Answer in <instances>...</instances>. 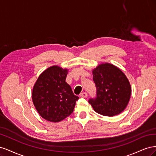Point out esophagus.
Returning a JSON list of instances; mask_svg holds the SVG:
<instances>
[{
	"instance_id": "34e87169",
	"label": "esophagus",
	"mask_w": 156,
	"mask_h": 156,
	"mask_svg": "<svg viewBox=\"0 0 156 156\" xmlns=\"http://www.w3.org/2000/svg\"><path fill=\"white\" fill-rule=\"evenodd\" d=\"M80 96L81 98H87L88 96V94L87 92H83L80 94Z\"/></svg>"
}]
</instances>
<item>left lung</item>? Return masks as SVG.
<instances>
[{
    "label": "left lung",
    "instance_id": "obj_1",
    "mask_svg": "<svg viewBox=\"0 0 156 156\" xmlns=\"http://www.w3.org/2000/svg\"><path fill=\"white\" fill-rule=\"evenodd\" d=\"M97 93L88 102L103 116H113L123 111L129 103L131 88L125 74L115 66L105 63L92 71Z\"/></svg>",
    "mask_w": 156,
    "mask_h": 156
}]
</instances>
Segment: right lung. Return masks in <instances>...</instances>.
<instances>
[{
	"label": "right lung",
	"mask_w": 156,
	"mask_h": 156,
	"mask_svg": "<svg viewBox=\"0 0 156 156\" xmlns=\"http://www.w3.org/2000/svg\"><path fill=\"white\" fill-rule=\"evenodd\" d=\"M68 69L53 66L42 72L32 90V101L46 120L58 122L73 111L79 97L66 82Z\"/></svg>",
	"instance_id": "add662e5"
}]
</instances>
